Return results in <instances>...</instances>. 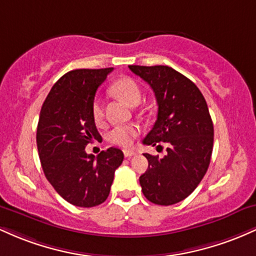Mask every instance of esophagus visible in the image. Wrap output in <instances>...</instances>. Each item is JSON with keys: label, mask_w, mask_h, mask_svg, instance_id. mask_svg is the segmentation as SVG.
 <instances>
[{"label": "esophagus", "mask_w": 256, "mask_h": 256, "mask_svg": "<svg viewBox=\"0 0 256 256\" xmlns=\"http://www.w3.org/2000/svg\"><path fill=\"white\" fill-rule=\"evenodd\" d=\"M134 154H136V152L130 150V149H125V150H124V155H125V158H131V156H134Z\"/></svg>", "instance_id": "obj_1"}]
</instances>
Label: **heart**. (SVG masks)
I'll return each instance as SVG.
<instances>
[{"label": "heart", "mask_w": 256, "mask_h": 256, "mask_svg": "<svg viewBox=\"0 0 256 256\" xmlns=\"http://www.w3.org/2000/svg\"><path fill=\"white\" fill-rule=\"evenodd\" d=\"M112 92L116 94L120 98L124 100L128 104L137 106L142 100V90L134 79L125 77L120 78L110 86ZM94 120L100 122L104 119V104L100 98L94 100L91 106ZM138 134V128L134 125L116 126L108 132V140L113 144L120 146H130L134 142V138Z\"/></svg>", "instance_id": "1"}]
</instances>
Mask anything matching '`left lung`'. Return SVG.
Masks as SVG:
<instances>
[{"label": "left lung", "instance_id": "1", "mask_svg": "<svg viewBox=\"0 0 256 256\" xmlns=\"http://www.w3.org/2000/svg\"><path fill=\"white\" fill-rule=\"evenodd\" d=\"M154 91L158 119L143 144L166 143L162 158L146 152L148 168L140 177L148 201L171 206L183 201L204 177L213 150L214 128L198 88L168 66H128Z\"/></svg>", "mask_w": 256, "mask_h": 256}]
</instances>
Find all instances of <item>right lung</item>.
<instances>
[{"instance_id": "right-lung-1", "label": "right lung", "mask_w": 256, "mask_h": 256, "mask_svg": "<svg viewBox=\"0 0 256 256\" xmlns=\"http://www.w3.org/2000/svg\"><path fill=\"white\" fill-rule=\"evenodd\" d=\"M113 68L73 70L46 96L37 126V148L46 178L56 192L77 207H95L110 195L114 172L124 154L110 146L98 156L88 143L100 140L91 106L98 88Z\"/></svg>"}]
</instances>
